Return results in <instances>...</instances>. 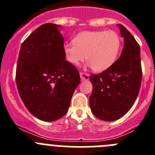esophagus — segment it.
I'll return each mask as SVG.
<instances>
[{"label":"esophagus","mask_w":155,"mask_h":155,"mask_svg":"<svg viewBox=\"0 0 155 155\" xmlns=\"http://www.w3.org/2000/svg\"><path fill=\"white\" fill-rule=\"evenodd\" d=\"M79 76H80L81 80L82 81L87 80V79H89V77H90V75L84 73V72H80V73H79Z\"/></svg>","instance_id":"esophagus-1"}]
</instances>
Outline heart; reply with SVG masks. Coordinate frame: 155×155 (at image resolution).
Returning a JSON list of instances; mask_svg holds the SVG:
<instances>
[{
  "instance_id": "obj_1",
  "label": "heart",
  "mask_w": 155,
  "mask_h": 155,
  "mask_svg": "<svg viewBox=\"0 0 155 155\" xmlns=\"http://www.w3.org/2000/svg\"><path fill=\"white\" fill-rule=\"evenodd\" d=\"M120 48V39L114 31H85L74 38L73 42L65 43L63 51L72 65H78L86 58L88 65L100 72L114 65Z\"/></svg>"
}]
</instances>
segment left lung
I'll list each match as a JSON object with an SVG mask.
<instances>
[{
  "label": "left lung",
  "instance_id": "obj_1",
  "mask_svg": "<svg viewBox=\"0 0 155 155\" xmlns=\"http://www.w3.org/2000/svg\"><path fill=\"white\" fill-rule=\"evenodd\" d=\"M117 26L124 38L120 56L110 68L90 76L93 84L90 108L97 118L105 121L117 120L129 111L142 79L140 46L124 26Z\"/></svg>",
  "mask_w": 155,
  "mask_h": 155
}]
</instances>
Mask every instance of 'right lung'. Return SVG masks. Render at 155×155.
<instances>
[{
	"label": "right lung",
	"instance_id": "1",
	"mask_svg": "<svg viewBox=\"0 0 155 155\" xmlns=\"http://www.w3.org/2000/svg\"><path fill=\"white\" fill-rule=\"evenodd\" d=\"M62 28L51 23L38 28L22 43L17 63V87L24 104L46 122L67 113L80 82L77 69L65 60Z\"/></svg>",
	"mask_w": 155,
	"mask_h": 155
}]
</instances>
